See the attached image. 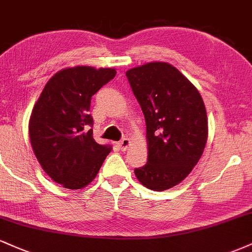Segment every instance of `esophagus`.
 I'll return each instance as SVG.
<instances>
[{
    "label": "esophagus",
    "mask_w": 252,
    "mask_h": 252,
    "mask_svg": "<svg viewBox=\"0 0 252 252\" xmlns=\"http://www.w3.org/2000/svg\"><path fill=\"white\" fill-rule=\"evenodd\" d=\"M129 146H130V140L126 137H124L123 140H121L120 142H118V148L122 150V152H126V150L129 148Z\"/></svg>",
    "instance_id": "obj_1"
}]
</instances>
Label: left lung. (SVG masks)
Returning <instances> with one entry per match:
<instances>
[{
    "label": "left lung",
    "mask_w": 252,
    "mask_h": 252,
    "mask_svg": "<svg viewBox=\"0 0 252 252\" xmlns=\"http://www.w3.org/2000/svg\"><path fill=\"white\" fill-rule=\"evenodd\" d=\"M147 126L148 161L135 168L153 190L174 187L192 172L207 141V116L195 86L167 63H149L126 73Z\"/></svg>",
    "instance_id": "8db88e82"
}]
</instances>
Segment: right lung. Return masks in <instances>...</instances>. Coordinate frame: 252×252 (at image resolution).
I'll return each mask as SVG.
<instances>
[{
	"instance_id": "1",
	"label": "right lung",
	"mask_w": 252,
	"mask_h": 252,
	"mask_svg": "<svg viewBox=\"0 0 252 252\" xmlns=\"http://www.w3.org/2000/svg\"><path fill=\"white\" fill-rule=\"evenodd\" d=\"M115 68H65L48 80L30 120L32 148L53 181L79 189L96 178L110 146L94 138L91 98L114 79Z\"/></svg>"
}]
</instances>
